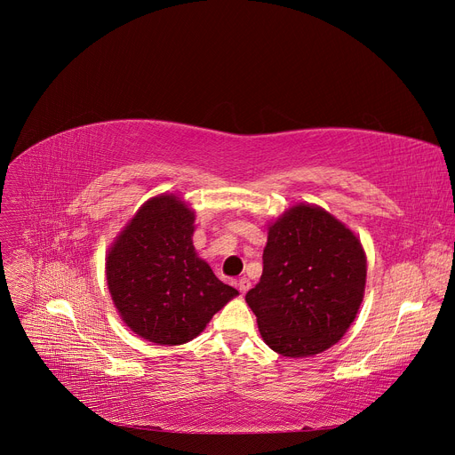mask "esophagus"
<instances>
[{"instance_id": "obj_1", "label": "esophagus", "mask_w": 455, "mask_h": 455, "mask_svg": "<svg viewBox=\"0 0 455 455\" xmlns=\"http://www.w3.org/2000/svg\"><path fill=\"white\" fill-rule=\"evenodd\" d=\"M249 288H251V280L249 278H240V280H237V290H240V293L242 295H245L247 291H249Z\"/></svg>"}]
</instances>
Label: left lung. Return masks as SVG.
<instances>
[{
	"label": "left lung",
	"instance_id": "left-lung-1",
	"mask_svg": "<svg viewBox=\"0 0 455 455\" xmlns=\"http://www.w3.org/2000/svg\"><path fill=\"white\" fill-rule=\"evenodd\" d=\"M365 280L360 237L324 208L300 203L269 223L264 273L245 300L269 348L307 357L345 336Z\"/></svg>",
	"mask_w": 455,
	"mask_h": 455
}]
</instances>
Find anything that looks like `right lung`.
<instances>
[{
  "label": "right lung",
  "mask_w": 455,
  "mask_h": 455,
  "mask_svg": "<svg viewBox=\"0 0 455 455\" xmlns=\"http://www.w3.org/2000/svg\"><path fill=\"white\" fill-rule=\"evenodd\" d=\"M196 212L175 194L143 203L108 249L105 273L122 321L156 345H184L237 291L194 247Z\"/></svg>",
  "instance_id": "add662e5"
}]
</instances>
